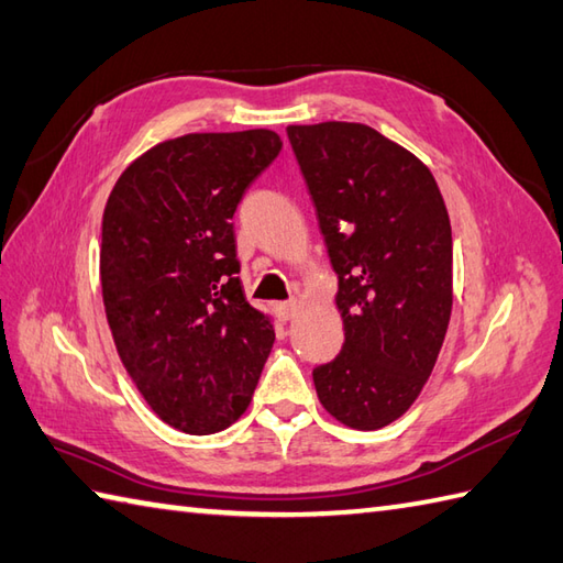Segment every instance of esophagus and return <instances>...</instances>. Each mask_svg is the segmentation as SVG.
Returning <instances> with one entry per match:
<instances>
[{"mask_svg":"<svg viewBox=\"0 0 563 563\" xmlns=\"http://www.w3.org/2000/svg\"><path fill=\"white\" fill-rule=\"evenodd\" d=\"M298 311V303L294 301H282V303H277V316L282 318V320H289V318H294V313Z\"/></svg>","mask_w":563,"mask_h":563,"instance_id":"esophagus-1","label":"esophagus"}]
</instances>
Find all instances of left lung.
Listing matches in <instances>:
<instances>
[{
	"instance_id": "obj_1",
	"label": "left lung",
	"mask_w": 563,
	"mask_h": 563,
	"mask_svg": "<svg viewBox=\"0 0 563 563\" xmlns=\"http://www.w3.org/2000/svg\"><path fill=\"white\" fill-rule=\"evenodd\" d=\"M316 206L345 345L313 369L342 426L378 430L416 404L452 316V225L432 172L372 125L286 129Z\"/></svg>"
}]
</instances>
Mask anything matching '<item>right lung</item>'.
I'll return each instance as SVG.
<instances>
[{"mask_svg": "<svg viewBox=\"0 0 563 563\" xmlns=\"http://www.w3.org/2000/svg\"><path fill=\"white\" fill-rule=\"evenodd\" d=\"M282 151L267 131L187 133L123 169L101 221L99 277L119 357L159 420L187 434L243 416L272 345L245 301L231 218Z\"/></svg>", "mask_w": 563, "mask_h": 563, "instance_id": "right-lung-1", "label": "right lung"}]
</instances>
